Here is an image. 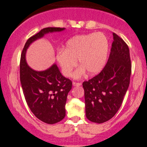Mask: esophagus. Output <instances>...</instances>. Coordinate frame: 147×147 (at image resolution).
Returning <instances> with one entry per match:
<instances>
[{
  "label": "esophagus",
  "instance_id": "34e87169",
  "mask_svg": "<svg viewBox=\"0 0 147 147\" xmlns=\"http://www.w3.org/2000/svg\"><path fill=\"white\" fill-rule=\"evenodd\" d=\"M73 86H81L82 85V84L81 83H79V82H73Z\"/></svg>",
  "mask_w": 147,
  "mask_h": 147
}]
</instances>
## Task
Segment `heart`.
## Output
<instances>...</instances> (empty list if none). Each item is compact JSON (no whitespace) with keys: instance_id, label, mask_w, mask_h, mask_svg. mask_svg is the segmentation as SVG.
<instances>
[{"instance_id":"b5f03b06","label":"heart","mask_w":147,"mask_h":147,"mask_svg":"<svg viewBox=\"0 0 147 147\" xmlns=\"http://www.w3.org/2000/svg\"><path fill=\"white\" fill-rule=\"evenodd\" d=\"M108 52V39L102 32L79 35L67 41L65 50L57 52V61L64 76L69 77L78 60L81 66L76 71L74 77L79 79L86 71L90 75L99 73L106 65Z\"/></svg>"}]
</instances>
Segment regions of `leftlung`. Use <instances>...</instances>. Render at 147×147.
I'll return each instance as SVG.
<instances>
[{
	"instance_id": "left-lung-1",
	"label": "left lung",
	"mask_w": 147,
	"mask_h": 147,
	"mask_svg": "<svg viewBox=\"0 0 147 147\" xmlns=\"http://www.w3.org/2000/svg\"><path fill=\"white\" fill-rule=\"evenodd\" d=\"M109 59L105 67L83 82L85 112L88 120L102 123L112 119L122 104L129 85L131 72L129 50L115 33Z\"/></svg>"
}]
</instances>
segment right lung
Segmentation results:
<instances>
[{
    "mask_svg": "<svg viewBox=\"0 0 147 147\" xmlns=\"http://www.w3.org/2000/svg\"><path fill=\"white\" fill-rule=\"evenodd\" d=\"M65 28H43L27 40L22 52L20 66V82L25 99L32 113L39 120L54 124L65 117V104L72 82L61 74L56 63L43 71H36L28 66L26 60L30 44L52 32H61Z\"/></svg>",
    "mask_w": 147,
    "mask_h": 147,
    "instance_id": "1",
    "label": "right lung"
}]
</instances>
